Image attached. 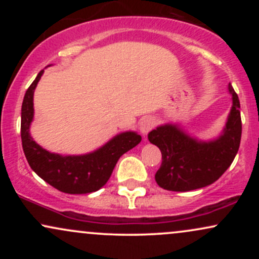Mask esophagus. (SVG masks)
<instances>
[{
    "label": "esophagus",
    "mask_w": 259,
    "mask_h": 259,
    "mask_svg": "<svg viewBox=\"0 0 259 259\" xmlns=\"http://www.w3.org/2000/svg\"><path fill=\"white\" fill-rule=\"evenodd\" d=\"M153 126H154V120L151 117L142 118L139 123L140 133H141L142 135H147V134L153 129Z\"/></svg>",
    "instance_id": "34e87169"
}]
</instances>
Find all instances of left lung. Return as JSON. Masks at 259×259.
I'll use <instances>...</instances> for the list:
<instances>
[{
  "label": "left lung",
  "mask_w": 259,
  "mask_h": 259,
  "mask_svg": "<svg viewBox=\"0 0 259 259\" xmlns=\"http://www.w3.org/2000/svg\"><path fill=\"white\" fill-rule=\"evenodd\" d=\"M233 106L227 123L217 139L198 140L179 124L167 123L148 133L151 144L162 152V164L154 179L169 191H190L213 184L230 167L241 141L240 101L231 84L228 85Z\"/></svg>",
  "instance_id": "left-lung-1"
}]
</instances>
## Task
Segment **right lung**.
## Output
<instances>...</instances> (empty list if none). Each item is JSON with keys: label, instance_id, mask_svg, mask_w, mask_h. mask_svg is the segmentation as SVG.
I'll use <instances>...</instances> for the list:
<instances>
[{"label": "right lung", "instance_id": "add662e5", "mask_svg": "<svg viewBox=\"0 0 259 259\" xmlns=\"http://www.w3.org/2000/svg\"><path fill=\"white\" fill-rule=\"evenodd\" d=\"M37 74L25 92L22 105L23 151L32 170L41 179L65 194H90L97 191L111 178L118 159L140 144L141 136L136 132H124L115 135L97 150L85 154L62 156L45 150L30 135L34 120V91L42 76Z\"/></svg>", "mask_w": 259, "mask_h": 259}]
</instances>
